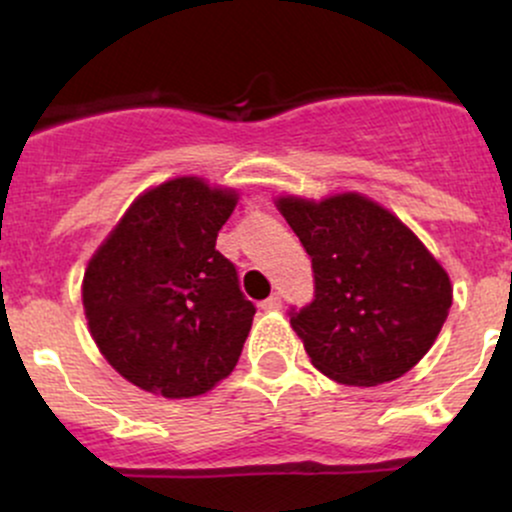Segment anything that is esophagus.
<instances>
[{"mask_svg": "<svg viewBox=\"0 0 512 512\" xmlns=\"http://www.w3.org/2000/svg\"><path fill=\"white\" fill-rule=\"evenodd\" d=\"M260 308L264 310V313H272V310H279L281 308V296H279V293H272V296H269L267 301L260 303Z\"/></svg>", "mask_w": 512, "mask_h": 512, "instance_id": "obj_1", "label": "esophagus"}]
</instances>
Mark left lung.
Listing matches in <instances>:
<instances>
[{"mask_svg":"<svg viewBox=\"0 0 512 512\" xmlns=\"http://www.w3.org/2000/svg\"><path fill=\"white\" fill-rule=\"evenodd\" d=\"M276 209L313 260V301L289 313L313 366L358 387L402 378L448 317V272L395 214L356 192L281 197Z\"/></svg>","mask_w":512,"mask_h":512,"instance_id":"8db88e82","label":"left lung"}]
</instances>
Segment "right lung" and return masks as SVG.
I'll use <instances>...</instances> for the list:
<instances>
[{"label":"right lung","mask_w":512,"mask_h":512,"mask_svg":"<svg viewBox=\"0 0 512 512\" xmlns=\"http://www.w3.org/2000/svg\"><path fill=\"white\" fill-rule=\"evenodd\" d=\"M236 202V192L202 178L163 182L134 199L88 262V330L132 385L197 397L236 368L255 305L216 250Z\"/></svg>","instance_id":"add662e5"}]
</instances>
